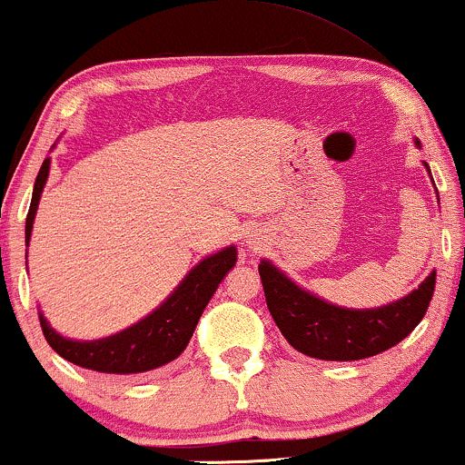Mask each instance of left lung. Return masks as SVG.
Segmentation results:
<instances>
[{
  "instance_id": "left-lung-1",
  "label": "left lung",
  "mask_w": 465,
  "mask_h": 465,
  "mask_svg": "<svg viewBox=\"0 0 465 465\" xmlns=\"http://www.w3.org/2000/svg\"><path fill=\"white\" fill-rule=\"evenodd\" d=\"M260 277L266 305L283 338L299 353L327 361L363 360L392 349L427 314L435 288L433 271L405 299L377 310H344L301 290L271 262H262Z\"/></svg>"
}]
</instances>
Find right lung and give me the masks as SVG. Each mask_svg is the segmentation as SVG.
Returning a JSON list of instances; mask_svg holds the SVG:
<instances>
[{"label": "right lung", "instance_id": "obj_1", "mask_svg": "<svg viewBox=\"0 0 465 465\" xmlns=\"http://www.w3.org/2000/svg\"><path fill=\"white\" fill-rule=\"evenodd\" d=\"M47 175L49 158H45L35 182L30 210H27L25 242H30L32 223H35L38 199H41ZM233 264H236V249L233 247L205 257L203 262H199V266H194L188 272L175 292L153 314L132 324L125 331L110 335V338L93 340V342L66 340L60 333H55L41 314L38 318H41L43 335L60 357L82 368H88V371L110 374H138L153 371V368L164 366V363L182 355V351L193 338L205 305L210 303L218 283L232 271Z\"/></svg>", "mask_w": 465, "mask_h": 465}]
</instances>
